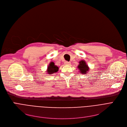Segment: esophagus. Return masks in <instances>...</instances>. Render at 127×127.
Instances as JSON below:
<instances>
[{
	"mask_svg": "<svg viewBox=\"0 0 127 127\" xmlns=\"http://www.w3.org/2000/svg\"><path fill=\"white\" fill-rule=\"evenodd\" d=\"M64 63L65 65H70V63L69 62H67V61H65L64 62Z\"/></svg>",
	"mask_w": 127,
	"mask_h": 127,
	"instance_id": "1",
	"label": "esophagus"
}]
</instances>
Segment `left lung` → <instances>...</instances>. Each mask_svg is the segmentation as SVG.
Returning <instances> with one entry per match:
<instances>
[{"label": "left lung", "instance_id": "left-lung-1", "mask_svg": "<svg viewBox=\"0 0 127 127\" xmlns=\"http://www.w3.org/2000/svg\"><path fill=\"white\" fill-rule=\"evenodd\" d=\"M78 67L80 71L81 72V74H86L89 69L88 66L86 64L85 62L83 60L79 62V65Z\"/></svg>", "mask_w": 127, "mask_h": 127}]
</instances>
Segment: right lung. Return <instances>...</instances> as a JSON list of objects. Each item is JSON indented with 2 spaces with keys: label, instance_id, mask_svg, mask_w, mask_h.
<instances>
[{
  "label": "right lung",
  "instance_id": "obj_1",
  "mask_svg": "<svg viewBox=\"0 0 127 127\" xmlns=\"http://www.w3.org/2000/svg\"><path fill=\"white\" fill-rule=\"evenodd\" d=\"M58 69L59 68L58 66H56L53 62H51L48 67L47 72H48L49 74H52L53 73L57 72Z\"/></svg>",
  "mask_w": 127,
  "mask_h": 127
}]
</instances>
